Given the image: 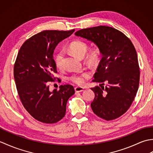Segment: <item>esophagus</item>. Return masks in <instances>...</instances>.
<instances>
[{
  "mask_svg": "<svg viewBox=\"0 0 153 153\" xmlns=\"http://www.w3.org/2000/svg\"><path fill=\"white\" fill-rule=\"evenodd\" d=\"M84 90V88L81 87H75V91L76 92H82Z\"/></svg>",
  "mask_w": 153,
  "mask_h": 153,
  "instance_id": "34e87169",
  "label": "esophagus"
}]
</instances>
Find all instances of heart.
Returning a JSON list of instances; mask_svg holds the SVG:
<instances>
[{
	"mask_svg": "<svg viewBox=\"0 0 153 153\" xmlns=\"http://www.w3.org/2000/svg\"><path fill=\"white\" fill-rule=\"evenodd\" d=\"M70 51L78 57H83L85 54L88 48V45L82 41H72L68 46ZM100 53L99 48H95L91 50L87 55V60L91 64H96L99 60ZM63 51H59L54 55V62L56 66L58 69H62L63 67ZM90 77V73L89 71H82L81 73H76L71 74L68 77V79L71 83L77 84V85H82L85 82L86 78Z\"/></svg>",
	"mask_w": 153,
	"mask_h": 153,
	"instance_id": "obj_1",
	"label": "heart"
}]
</instances>
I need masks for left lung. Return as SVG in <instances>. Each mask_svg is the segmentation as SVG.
Returning a JSON list of instances; mask_svg holds the SVG:
<instances>
[{
	"instance_id": "obj_1",
	"label": "left lung",
	"mask_w": 153,
	"mask_h": 153,
	"mask_svg": "<svg viewBox=\"0 0 153 153\" xmlns=\"http://www.w3.org/2000/svg\"><path fill=\"white\" fill-rule=\"evenodd\" d=\"M75 35L95 43L102 54L92 80L100 83L91 89L93 112L106 121L119 118L131 105L139 87L140 70L134 45L122 32L105 25L82 29Z\"/></svg>"
}]
</instances>
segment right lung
<instances>
[{
	"mask_svg": "<svg viewBox=\"0 0 153 153\" xmlns=\"http://www.w3.org/2000/svg\"><path fill=\"white\" fill-rule=\"evenodd\" d=\"M74 31H43L25 41L18 53L14 76L18 95L29 114L41 122L54 123L62 119L68 100L75 93L69 84L53 92L48 85L58 79L54 77L57 73L53 57L55 47Z\"/></svg>",
	"mask_w": 153,
	"mask_h": 153,
	"instance_id": "right-lung-1",
	"label": "right lung"
}]
</instances>
